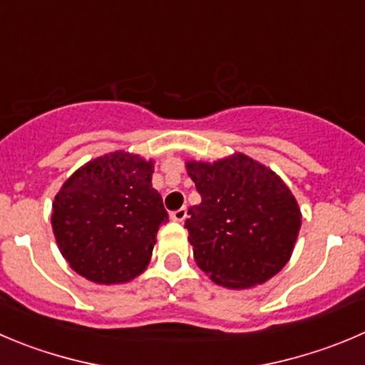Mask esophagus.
Returning <instances> with one entry per match:
<instances>
[{
    "mask_svg": "<svg viewBox=\"0 0 365 365\" xmlns=\"http://www.w3.org/2000/svg\"><path fill=\"white\" fill-rule=\"evenodd\" d=\"M186 215H188V210L182 206V207H179V210L172 211V213H170V218H172V220H175V222H182L186 218Z\"/></svg>",
    "mask_w": 365,
    "mask_h": 365,
    "instance_id": "34e87169",
    "label": "esophagus"
}]
</instances>
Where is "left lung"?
I'll return each mask as SVG.
<instances>
[{"mask_svg":"<svg viewBox=\"0 0 365 365\" xmlns=\"http://www.w3.org/2000/svg\"><path fill=\"white\" fill-rule=\"evenodd\" d=\"M186 168L202 199L185 222L197 265L229 289L279 272L301 227L299 206L283 180L244 154L213 165L188 161Z\"/></svg>","mask_w":365,"mask_h":365,"instance_id":"obj_1","label":"left lung"}]
</instances>
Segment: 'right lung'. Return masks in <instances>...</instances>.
Here are the masks:
<instances>
[{"label":"right lung","instance_id":"1","mask_svg":"<svg viewBox=\"0 0 365 365\" xmlns=\"http://www.w3.org/2000/svg\"><path fill=\"white\" fill-rule=\"evenodd\" d=\"M154 163L125 152L76 170L53 200L51 225L62 256L86 279L125 283L147 269L159 225L168 220L152 188Z\"/></svg>","mask_w":365,"mask_h":365}]
</instances>
